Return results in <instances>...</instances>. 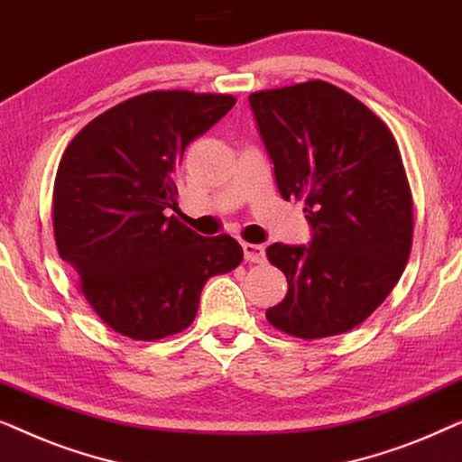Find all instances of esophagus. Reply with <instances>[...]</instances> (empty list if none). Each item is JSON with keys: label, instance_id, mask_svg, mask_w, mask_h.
Returning a JSON list of instances; mask_svg holds the SVG:
<instances>
[{"label": "esophagus", "instance_id": "34e87169", "mask_svg": "<svg viewBox=\"0 0 462 462\" xmlns=\"http://www.w3.org/2000/svg\"><path fill=\"white\" fill-rule=\"evenodd\" d=\"M244 256L248 263H264V245L244 244Z\"/></svg>", "mask_w": 462, "mask_h": 462}]
</instances>
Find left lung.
Listing matches in <instances>:
<instances>
[{
    "label": "left lung",
    "instance_id": "left-lung-1",
    "mask_svg": "<svg viewBox=\"0 0 462 462\" xmlns=\"http://www.w3.org/2000/svg\"><path fill=\"white\" fill-rule=\"evenodd\" d=\"M282 198L305 199L309 245L273 244L288 294L269 324L326 338L362 324L387 299L412 248V193L400 147L349 92L313 79L250 94Z\"/></svg>",
    "mask_w": 462,
    "mask_h": 462
}]
</instances>
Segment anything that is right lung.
Masks as SVG:
<instances>
[{
    "mask_svg": "<svg viewBox=\"0 0 462 462\" xmlns=\"http://www.w3.org/2000/svg\"><path fill=\"white\" fill-rule=\"evenodd\" d=\"M236 105L226 94L155 90L94 117L62 153L52 223L62 261L100 319L134 340L193 324L212 275L244 250L231 236H198L176 217L174 174L187 144Z\"/></svg>",
    "mask_w": 462,
    "mask_h": 462,
    "instance_id": "add662e5",
    "label": "right lung"
}]
</instances>
